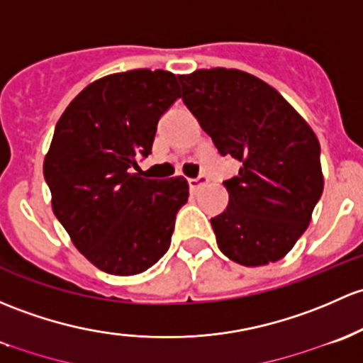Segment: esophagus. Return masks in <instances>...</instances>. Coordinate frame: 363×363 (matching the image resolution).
I'll use <instances>...</instances> for the list:
<instances>
[{"label": "esophagus", "mask_w": 363, "mask_h": 363, "mask_svg": "<svg viewBox=\"0 0 363 363\" xmlns=\"http://www.w3.org/2000/svg\"><path fill=\"white\" fill-rule=\"evenodd\" d=\"M208 182V179H207V175H198V177H194V179H188V184H189V189H198L200 188V186H205Z\"/></svg>", "instance_id": "obj_1"}]
</instances>
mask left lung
Returning <instances> with one entry per match:
<instances>
[{"label": "left lung", "mask_w": 363, "mask_h": 363, "mask_svg": "<svg viewBox=\"0 0 363 363\" xmlns=\"http://www.w3.org/2000/svg\"><path fill=\"white\" fill-rule=\"evenodd\" d=\"M182 101L220 156L238 160L226 211L212 217L231 261L264 266L289 254L323 191L320 144L299 113L262 79L238 69L179 76Z\"/></svg>", "instance_id": "1"}]
</instances>
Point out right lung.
Returning a JSON list of instances; mask_svg holds the SVG:
<instances>
[{"label": "right lung", "instance_id": "add662e5", "mask_svg": "<svg viewBox=\"0 0 363 363\" xmlns=\"http://www.w3.org/2000/svg\"><path fill=\"white\" fill-rule=\"evenodd\" d=\"M179 97L169 71L116 72L79 91L57 121L43 163L53 213L102 272L143 273L169 250L188 182L133 169L151 155L156 125Z\"/></svg>", "mask_w": 363, "mask_h": 363}]
</instances>
